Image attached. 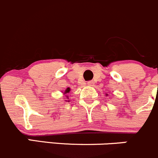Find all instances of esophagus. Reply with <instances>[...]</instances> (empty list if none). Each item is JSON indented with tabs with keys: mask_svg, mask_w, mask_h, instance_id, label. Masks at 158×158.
<instances>
[{
	"mask_svg": "<svg viewBox=\"0 0 158 158\" xmlns=\"http://www.w3.org/2000/svg\"><path fill=\"white\" fill-rule=\"evenodd\" d=\"M87 85H88L89 86H93L94 82H93V81H89V82H87Z\"/></svg>",
	"mask_w": 158,
	"mask_h": 158,
	"instance_id": "esophagus-1",
	"label": "esophagus"
}]
</instances>
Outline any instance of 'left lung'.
<instances>
[{
    "label": "left lung",
    "mask_w": 158,
    "mask_h": 158,
    "mask_svg": "<svg viewBox=\"0 0 158 158\" xmlns=\"http://www.w3.org/2000/svg\"><path fill=\"white\" fill-rule=\"evenodd\" d=\"M106 95H108V94H107V93H106Z\"/></svg>",
    "instance_id": "8db88e82"
}]
</instances>
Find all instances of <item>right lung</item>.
I'll return each mask as SVG.
<instances>
[{"mask_svg":"<svg viewBox=\"0 0 158 158\" xmlns=\"http://www.w3.org/2000/svg\"><path fill=\"white\" fill-rule=\"evenodd\" d=\"M70 90H71V89H70L69 87H68V88H66V89H65V91H64V92H63V95H66V99H67V100H65V101H66V102H69V96H67V94H68V93H69Z\"/></svg>","mask_w":158,"mask_h":158,"instance_id":"add662e5","label":"right lung"}]
</instances>
